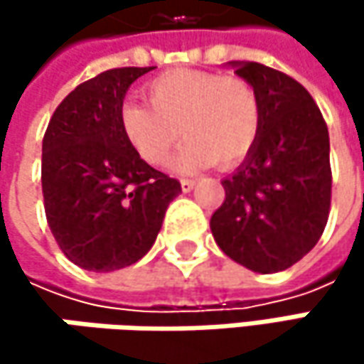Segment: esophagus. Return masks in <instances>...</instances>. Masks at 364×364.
Returning <instances> with one entry per match:
<instances>
[{"instance_id":"1","label":"esophagus","mask_w":364,"mask_h":364,"mask_svg":"<svg viewBox=\"0 0 364 364\" xmlns=\"http://www.w3.org/2000/svg\"><path fill=\"white\" fill-rule=\"evenodd\" d=\"M193 187H196V181H193V179H181L183 191H191Z\"/></svg>"}]
</instances>
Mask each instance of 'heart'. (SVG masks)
Wrapping results in <instances>:
<instances>
[{"instance_id":"obj_1","label":"heart","mask_w":364,"mask_h":364,"mask_svg":"<svg viewBox=\"0 0 364 364\" xmlns=\"http://www.w3.org/2000/svg\"><path fill=\"white\" fill-rule=\"evenodd\" d=\"M149 105L124 103L119 126L130 147L151 166L168 160L179 136H187L173 168L196 173L236 166L253 149L261 111L253 86L210 71L173 69L145 86Z\"/></svg>"}]
</instances>
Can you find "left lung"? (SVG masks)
Instances as JSON below:
<instances>
[{"label": "left lung", "mask_w": 364, "mask_h": 364, "mask_svg": "<svg viewBox=\"0 0 364 364\" xmlns=\"http://www.w3.org/2000/svg\"><path fill=\"white\" fill-rule=\"evenodd\" d=\"M230 65L257 92L261 124L245 162L221 181L225 200L210 232L236 263L274 274L310 253L325 232L328 130L310 92L287 73L249 60Z\"/></svg>", "instance_id": "left-lung-1"}]
</instances>
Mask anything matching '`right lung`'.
<instances>
[{"label": "right lung", "instance_id": "1", "mask_svg": "<svg viewBox=\"0 0 364 364\" xmlns=\"http://www.w3.org/2000/svg\"><path fill=\"white\" fill-rule=\"evenodd\" d=\"M151 69H109L80 84L43 134L46 219L65 257L88 272H113L149 253L181 193V183L151 168L119 126L130 84Z\"/></svg>", "mask_w": 364, "mask_h": 364}]
</instances>
